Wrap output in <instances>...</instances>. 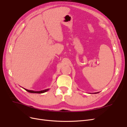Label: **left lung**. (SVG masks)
Instances as JSON below:
<instances>
[{
	"label": "left lung",
	"mask_w": 127,
	"mask_h": 127,
	"mask_svg": "<svg viewBox=\"0 0 127 127\" xmlns=\"http://www.w3.org/2000/svg\"><path fill=\"white\" fill-rule=\"evenodd\" d=\"M96 93H98V92H97V93H95V94H96Z\"/></svg>",
	"instance_id": "8db88e82"
}]
</instances>
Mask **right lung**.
<instances>
[{"mask_svg": "<svg viewBox=\"0 0 127 127\" xmlns=\"http://www.w3.org/2000/svg\"><path fill=\"white\" fill-rule=\"evenodd\" d=\"M24 90H26L27 92H29V93H44V92H46L47 91H49V89H47V90H42V91H32V90H26L25 88H24Z\"/></svg>", "mask_w": 127, "mask_h": 127, "instance_id": "right-lung-1", "label": "right lung"}]
</instances>
